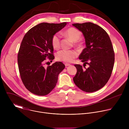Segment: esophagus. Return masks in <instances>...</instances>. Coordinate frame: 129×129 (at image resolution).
Returning <instances> with one entry per match:
<instances>
[{
  "label": "esophagus",
  "instance_id": "34e87169",
  "mask_svg": "<svg viewBox=\"0 0 129 129\" xmlns=\"http://www.w3.org/2000/svg\"><path fill=\"white\" fill-rule=\"evenodd\" d=\"M65 65L66 66H70V64H69V63H65Z\"/></svg>",
  "mask_w": 129,
  "mask_h": 129
}]
</instances>
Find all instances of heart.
Segmentation results:
<instances>
[{"mask_svg": "<svg viewBox=\"0 0 129 129\" xmlns=\"http://www.w3.org/2000/svg\"><path fill=\"white\" fill-rule=\"evenodd\" d=\"M81 32L74 27H70L66 29L64 35L69 38L72 41L75 42V44L78 46L81 45V43L78 41L81 36ZM51 43L54 49H58L60 46V39L58 34L53 36ZM78 55L77 51L73 50H61L56 54V58L58 60L65 62H71Z\"/></svg>", "mask_w": 129, "mask_h": 129, "instance_id": "b5f03b06", "label": "heart"}]
</instances>
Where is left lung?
<instances>
[{
    "label": "left lung",
    "instance_id": "obj_1",
    "mask_svg": "<svg viewBox=\"0 0 129 129\" xmlns=\"http://www.w3.org/2000/svg\"><path fill=\"white\" fill-rule=\"evenodd\" d=\"M84 37L86 48L79 56L83 69L75 65L77 72L73 80L76 86L87 92H93L103 88L111 77L114 64V52L107 32L101 26L91 22L72 24Z\"/></svg>",
    "mask_w": 129,
    "mask_h": 129
}]
</instances>
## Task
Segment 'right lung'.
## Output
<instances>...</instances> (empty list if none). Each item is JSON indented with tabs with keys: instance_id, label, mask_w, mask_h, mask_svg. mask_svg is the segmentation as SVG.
Masks as SVG:
<instances>
[{
	"instance_id": "1",
	"label": "right lung",
	"mask_w": 129,
	"mask_h": 129,
	"mask_svg": "<svg viewBox=\"0 0 129 129\" xmlns=\"http://www.w3.org/2000/svg\"><path fill=\"white\" fill-rule=\"evenodd\" d=\"M67 24L41 23L30 29L23 37L18 54V64L21 80L31 93L46 95L56 86L58 76L65 66L61 62L47 67L44 63L47 58L54 59L52 38Z\"/></svg>"
}]
</instances>
